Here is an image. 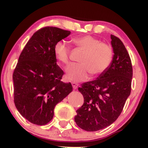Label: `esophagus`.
<instances>
[{
    "label": "esophagus",
    "instance_id": "esophagus-1",
    "mask_svg": "<svg viewBox=\"0 0 148 148\" xmlns=\"http://www.w3.org/2000/svg\"><path fill=\"white\" fill-rule=\"evenodd\" d=\"M72 86L73 87H77V83L75 82H72Z\"/></svg>",
    "mask_w": 148,
    "mask_h": 148
}]
</instances>
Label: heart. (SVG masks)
Wrapping results in <instances>:
<instances>
[{
  "label": "heart",
  "instance_id": "1",
  "mask_svg": "<svg viewBox=\"0 0 148 148\" xmlns=\"http://www.w3.org/2000/svg\"><path fill=\"white\" fill-rule=\"evenodd\" d=\"M87 59H88L87 60H88V61H90V60L91 61H93V60H98L100 58H99L98 57H96V58H89L88 57Z\"/></svg>",
  "mask_w": 148,
  "mask_h": 148
}]
</instances>
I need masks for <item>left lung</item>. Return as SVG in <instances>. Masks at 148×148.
Here are the masks:
<instances>
[{
    "instance_id": "obj_1",
    "label": "left lung",
    "mask_w": 148,
    "mask_h": 148,
    "mask_svg": "<svg viewBox=\"0 0 148 148\" xmlns=\"http://www.w3.org/2000/svg\"><path fill=\"white\" fill-rule=\"evenodd\" d=\"M71 32L45 27L34 34L20 54L13 71L14 103L33 124L44 125L53 118L54 107L72 92L61 82L64 72L56 64L55 47Z\"/></svg>"
}]
</instances>
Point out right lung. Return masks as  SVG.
I'll use <instances>...</instances> for the list:
<instances>
[{"instance_id":"obj_1","label":"right lung","mask_w":148,"mask_h":148,"mask_svg":"<svg viewBox=\"0 0 148 148\" xmlns=\"http://www.w3.org/2000/svg\"><path fill=\"white\" fill-rule=\"evenodd\" d=\"M112 60L96 80L84 83L79 91L84 103L77 110L76 124L87 131H96L112 124L122 112L131 94L133 68L121 40L110 36Z\"/></svg>"}]
</instances>
